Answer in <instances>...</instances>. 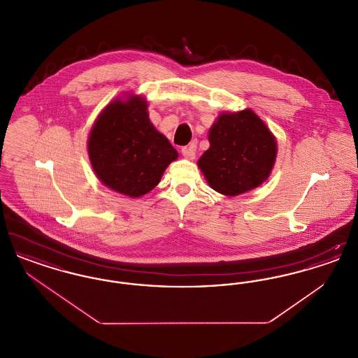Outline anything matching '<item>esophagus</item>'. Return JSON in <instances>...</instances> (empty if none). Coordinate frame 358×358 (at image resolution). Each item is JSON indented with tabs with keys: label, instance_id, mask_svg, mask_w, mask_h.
<instances>
[{
	"label": "esophagus",
	"instance_id": "obj_1",
	"mask_svg": "<svg viewBox=\"0 0 358 358\" xmlns=\"http://www.w3.org/2000/svg\"><path fill=\"white\" fill-rule=\"evenodd\" d=\"M181 153H182V155H184L185 158H187V159H194V157H196V145H194V143L187 145L185 148H182Z\"/></svg>",
	"mask_w": 358,
	"mask_h": 358
}]
</instances>
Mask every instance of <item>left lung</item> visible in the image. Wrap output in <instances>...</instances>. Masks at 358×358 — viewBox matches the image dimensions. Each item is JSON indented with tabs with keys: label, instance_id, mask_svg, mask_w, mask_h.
<instances>
[{
	"label": "left lung",
	"instance_id": "left-lung-1",
	"mask_svg": "<svg viewBox=\"0 0 358 358\" xmlns=\"http://www.w3.org/2000/svg\"><path fill=\"white\" fill-rule=\"evenodd\" d=\"M208 139L209 149L197 165L213 190L234 197L270 177L278 154L276 138L251 108L222 113Z\"/></svg>",
	"mask_w": 358,
	"mask_h": 358
}]
</instances>
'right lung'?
Wrapping results in <instances>:
<instances>
[{"label": "right lung", "mask_w": 358, "mask_h": 358, "mask_svg": "<svg viewBox=\"0 0 358 358\" xmlns=\"http://www.w3.org/2000/svg\"><path fill=\"white\" fill-rule=\"evenodd\" d=\"M87 150L103 185L131 199L153 190L178 158L149 120L146 99L130 94L103 108L91 127Z\"/></svg>", "instance_id": "add662e5"}]
</instances>
